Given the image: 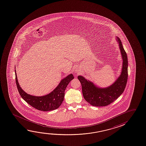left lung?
I'll return each mask as SVG.
<instances>
[{"label": "left lung", "mask_w": 146, "mask_h": 146, "mask_svg": "<svg viewBox=\"0 0 146 146\" xmlns=\"http://www.w3.org/2000/svg\"><path fill=\"white\" fill-rule=\"evenodd\" d=\"M123 58V65L120 76L114 83L107 88H98L92 82L83 76H78V79L82 86L83 97L88 103L96 107L106 106L113 103L121 95L125 90L128 78L127 56L120 39L117 38Z\"/></svg>", "instance_id": "8db88e82"}]
</instances>
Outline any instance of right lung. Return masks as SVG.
Segmentation results:
<instances>
[{
    "mask_svg": "<svg viewBox=\"0 0 146 146\" xmlns=\"http://www.w3.org/2000/svg\"><path fill=\"white\" fill-rule=\"evenodd\" d=\"M15 75L16 84L21 97L33 108L43 111L55 110L61 106L64 101L66 88L70 82L74 79L73 75L70 74L61 80L58 86L52 92L44 96L36 97L27 94L21 88L18 83L16 70Z\"/></svg>",
    "mask_w": 146,
    "mask_h": 146,
    "instance_id": "right-lung-1",
    "label": "right lung"
}]
</instances>
